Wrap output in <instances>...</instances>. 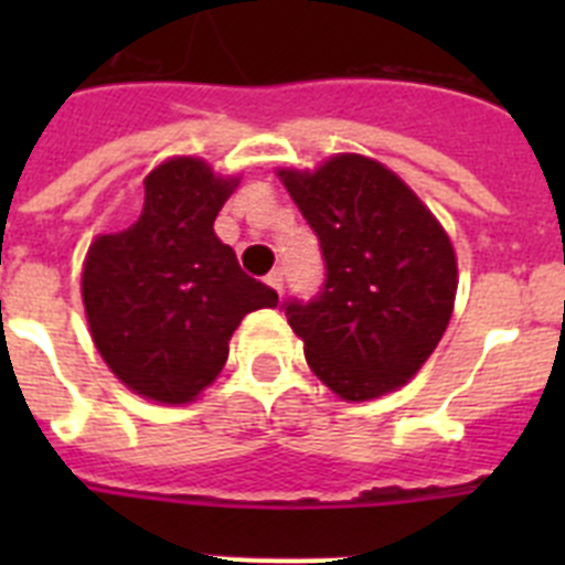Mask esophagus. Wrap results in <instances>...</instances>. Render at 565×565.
Listing matches in <instances>:
<instances>
[{
	"label": "esophagus",
	"mask_w": 565,
	"mask_h": 565,
	"mask_svg": "<svg viewBox=\"0 0 565 565\" xmlns=\"http://www.w3.org/2000/svg\"><path fill=\"white\" fill-rule=\"evenodd\" d=\"M266 282H268V286H271L277 294H282V288H286V277H282V271H279V268H277V271L268 274Z\"/></svg>",
	"instance_id": "34e87169"
}]
</instances>
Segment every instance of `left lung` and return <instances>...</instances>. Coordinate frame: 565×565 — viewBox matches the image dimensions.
<instances>
[{
	"mask_svg": "<svg viewBox=\"0 0 565 565\" xmlns=\"http://www.w3.org/2000/svg\"><path fill=\"white\" fill-rule=\"evenodd\" d=\"M279 181L319 237L326 282L288 299L311 371L344 402L398 391L436 351L452 317L456 252L407 183L364 154H333Z\"/></svg>",
	"mask_w": 565,
	"mask_h": 565,
	"instance_id": "obj_1",
	"label": "left lung"
}]
</instances>
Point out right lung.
<instances>
[{
	"mask_svg": "<svg viewBox=\"0 0 565 565\" xmlns=\"http://www.w3.org/2000/svg\"><path fill=\"white\" fill-rule=\"evenodd\" d=\"M237 186L201 158H172L143 178V209L93 239L82 274L89 333L109 371L138 396L186 404L217 379L243 317L277 291L239 268L214 217Z\"/></svg>",
	"mask_w": 565,
	"mask_h": 565,
	"instance_id": "right-lung-1",
	"label": "right lung"
}]
</instances>
